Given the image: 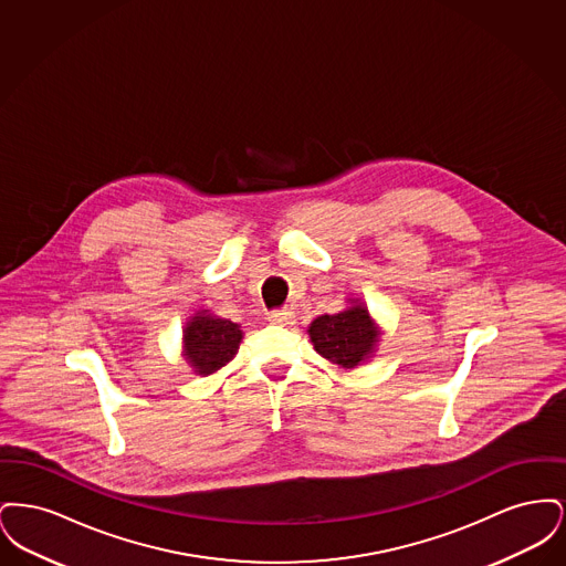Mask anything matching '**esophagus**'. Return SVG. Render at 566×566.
<instances>
[{
  "label": "esophagus",
  "mask_w": 566,
  "mask_h": 566,
  "mask_svg": "<svg viewBox=\"0 0 566 566\" xmlns=\"http://www.w3.org/2000/svg\"><path fill=\"white\" fill-rule=\"evenodd\" d=\"M295 321V314L291 312V310H275V312H271L270 314V323L271 324H293Z\"/></svg>",
  "instance_id": "obj_1"
}]
</instances>
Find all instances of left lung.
I'll return each mask as SVG.
<instances>
[{"label":"left lung","mask_w":566,"mask_h":566,"mask_svg":"<svg viewBox=\"0 0 566 566\" xmlns=\"http://www.w3.org/2000/svg\"><path fill=\"white\" fill-rule=\"evenodd\" d=\"M348 307L339 314H324L307 326V335L328 363L354 369L374 356L381 328L369 316L367 305L360 298H348Z\"/></svg>","instance_id":"obj_1"}]
</instances>
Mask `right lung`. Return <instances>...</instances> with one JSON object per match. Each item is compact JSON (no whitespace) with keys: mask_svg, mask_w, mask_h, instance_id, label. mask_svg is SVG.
Segmentation results:
<instances>
[{"mask_svg":"<svg viewBox=\"0 0 566 566\" xmlns=\"http://www.w3.org/2000/svg\"><path fill=\"white\" fill-rule=\"evenodd\" d=\"M240 324L220 318L210 310L192 314L182 328V356L195 376H212L240 350Z\"/></svg>","mask_w":566,"mask_h":566,"instance_id":"obj_1","label":"right lung"}]
</instances>
